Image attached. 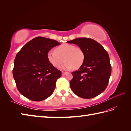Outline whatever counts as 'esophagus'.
<instances>
[{
  "label": "esophagus",
  "mask_w": 131,
  "mask_h": 131,
  "mask_svg": "<svg viewBox=\"0 0 131 131\" xmlns=\"http://www.w3.org/2000/svg\"><path fill=\"white\" fill-rule=\"evenodd\" d=\"M67 73V72H62V75H65V74H66Z\"/></svg>",
  "instance_id": "esophagus-1"
}]
</instances>
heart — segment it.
Returning <instances> with one entry per match:
<instances>
[{
  "label": "heart",
  "mask_w": 131,
  "mask_h": 131,
  "mask_svg": "<svg viewBox=\"0 0 131 131\" xmlns=\"http://www.w3.org/2000/svg\"><path fill=\"white\" fill-rule=\"evenodd\" d=\"M48 60L55 67H59L63 61L65 62L61 67L64 69L80 68L85 60V54L82 49L70 43H63L47 53Z\"/></svg>",
  "instance_id": "obj_1"
}]
</instances>
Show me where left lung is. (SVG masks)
Segmentation results:
<instances>
[{
	"label": "left lung",
	"instance_id": "left-lung-1",
	"mask_svg": "<svg viewBox=\"0 0 131 131\" xmlns=\"http://www.w3.org/2000/svg\"><path fill=\"white\" fill-rule=\"evenodd\" d=\"M67 42L77 45L85 54L83 64L77 71L72 72L71 89L80 97L97 96L106 89L111 75L108 53L99 43L90 38L80 37Z\"/></svg>",
	"mask_w": 131,
	"mask_h": 131
}]
</instances>
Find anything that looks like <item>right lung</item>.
Segmentation results:
<instances>
[{
    "mask_svg": "<svg viewBox=\"0 0 131 131\" xmlns=\"http://www.w3.org/2000/svg\"><path fill=\"white\" fill-rule=\"evenodd\" d=\"M60 44L55 40L36 37L17 54L13 75L17 89L26 98L40 101L53 93L62 72L49 63L47 53Z\"/></svg>",
    "mask_w": 131,
    "mask_h": 131,
    "instance_id": "right-lung-1",
    "label": "right lung"
}]
</instances>
